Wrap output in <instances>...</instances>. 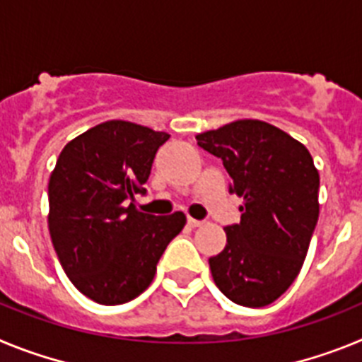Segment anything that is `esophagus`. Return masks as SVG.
I'll use <instances>...</instances> for the list:
<instances>
[{
	"instance_id": "esophagus-1",
	"label": "esophagus",
	"mask_w": 362,
	"mask_h": 362,
	"mask_svg": "<svg viewBox=\"0 0 362 362\" xmlns=\"http://www.w3.org/2000/svg\"><path fill=\"white\" fill-rule=\"evenodd\" d=\"M203 225V221H197L194 219V217H188V226H192V228H197V226Z\"/></svg>"
}]
</instances>
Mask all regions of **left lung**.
I'll return each mask as SVG.
<instances>
[{
	"label": "left lung",
	"mask_w": 362,
	"mask_h": 362,
	"mask_svg": "<svg viewBox=\"0 0 362 362\" xmlns=\"http://www.w3.org/2000/svg\"><path fill=\"white\" fill-rule=\"evenodd\" d=\"M221 158L243 197L241 221L226 226V246L209 259L214 283L230 300L261 308L283 296L305 263L319 219V172L305 145L259 119L197 134Z\"/></svg>",
	"instance_id": "left-lung-1"
}]
</instances>
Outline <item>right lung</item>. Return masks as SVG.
Segmentation results:
<instances>
[{"instance_id": "1", "label": "right lung", "mask_w": 362, "mask_h": 362, "mask_svg": "<svg viewBox=\"0 0 362 362\" xmlns=\"http://www.w3.org/2000/svg\"><path fill=\"white\" fill-rule=\"evenodd\" d=\"M168 134L130 121H105L66 143L49 181V230L66 277L99 305L145 292L183 212L156 217L136 209Z\"/></svg>"}]
</instances>
